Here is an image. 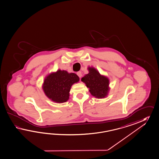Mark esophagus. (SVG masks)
<instances>
[{
    "label": "esophagus",
    "mask_w": 159,
    "mask_h": 159,
    "mask_svg": "<svg viewBox=\"0 0 159 159\" xmlns=\"http://www.w3.org/2000/svg\"><path fill=\"white\" fill-rule=\"evenodd\" d=\"M77 74L78 76L80 78L81 77L82 75L81 71H78V72H77Z\"/></svg>",
    "instance_id": "esophagus-1"
}]
</instances>
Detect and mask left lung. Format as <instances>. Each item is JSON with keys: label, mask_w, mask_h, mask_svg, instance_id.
I'll use <instances>...</instances> for the list:
<instances>
[{"label": "left lung", "mask_w": 159, "mask_h": 159, "mask_svg": "<svg viewBox=\"0 0 159 159\" xmlns=\"http://www.w3.org/2000/svg\"><path fill=\"white\" fill-rule=\"evenodd\" d=\"M88 70L89 73L82 78V81L89 88V92L93 97L97 98H106L110 89L108 78L102 75L93 67H88Z\"/></svg>", "instance_id": "left-lung-1"}]
</instances>
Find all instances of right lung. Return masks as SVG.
I'll return each instance as SVG.
<instances>
[{"instance_id": "1", "label": "right lung", "mask_w": 159, "mask_h": 159, "mask_svg": "<svg viewBox=\"0 0 159 159\" xmlns=\"http://www.w3.org/2000/svg\"><path fill=\"white\" fill-rule=\"evenodd\" d=\"M80 81L76 74L57 70L47 75L42 85L46 96L52 102L63 103L69 99L71 86Z\"/></svg>"}]
</instances>
